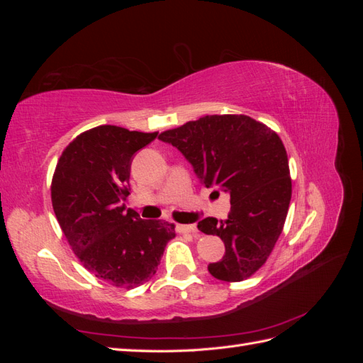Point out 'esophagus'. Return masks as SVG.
Wrapping results in <instances>:
<instances>
[{"label": "esophagus", "instance_id": "obj_1", "mask_svg": "<svg viewBox=\"0 0 363 363\" xmlns=\"http://www.w3.org/2000/svg\"><path fill=\"white\" fill-rule=\"evenodd\" d=\"M177 232L179 233H188V235H196L199 228H196L195 224H179L177 225Z\"/></svg>", "mask_w": 363, "mask_h": 363}]
</instances>
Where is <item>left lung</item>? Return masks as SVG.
Returning a JSON list of instances; mask_svg holds the SVG:
<instances>
[{"label": "left lung", "mask_w": 363, "mask_h": 363, "mask_svg": "<svg viewBox=\"0 0 363 363\" xmlns=\"http://www.w3.org/2000/svg\"><path fill=\"white\" fill-rule=\"evenodd\" d=\"M159 139L177 148L206 188L230 194L228 218H206L199 230L223 239L225 255L208 263L223 281L251 277L269 257L286 221L292 195L288 155L276 131L247 115H211L167 130Z\"/></svg>", "instance_id": "obj_1"}]
</instances>
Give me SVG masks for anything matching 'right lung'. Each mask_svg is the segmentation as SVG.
I'll use <instances>...</instances> for the list:
<instances>
[{"mask_svg": "<svg viewBox=\"0 0 363 363\" xmlns=\"http://www.w3.org/2000/svg\"><path fill=\"white\" fill-rule=\"evenodd\" d=\"M157 133L100 125L63 150L51 182L54 213L82 265L116 288L155 276L175 225L125 208L135 152Z\"/></svg>", "mask_w": 363, "mask_h": 363, "instance_id": "obj_1", "label": "right lung"}]
</instances>
